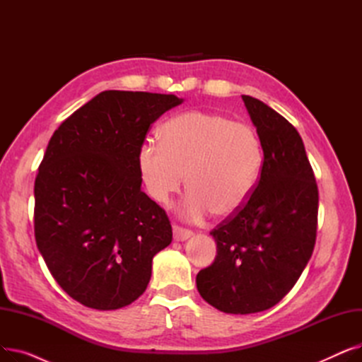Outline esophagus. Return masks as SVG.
I'll list each match as a JSON object with an SVG mask.
<instances>
[{
	"instance_id": "esophagus-1",
	"label": "esophagus",
	"mask_w": 362,
	"mask_h": 362,
	"mask_svg": "<svg viewBox=\"0 0 362 362\" xmlns=\"http://www.w3.org/2000/svg\"><path fill=\"white\" fill-rule=\"evenodd\" d=\"M194 233L187 229H183V227L179 226H173V238L176 242H183L191 238Z\"/></svg>"
}]
</instances>
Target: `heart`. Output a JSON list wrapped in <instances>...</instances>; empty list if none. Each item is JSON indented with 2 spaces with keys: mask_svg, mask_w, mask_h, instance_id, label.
Instances as JSON below:
<instances>
[{
  "mask_svg": "<svg viewBox=\"0 0 362 362\" xmlns=\"http://www.w3.org/2000/svg\"><path fill=\"white\" fill-rule=\"evenodd\" d=\"M161 144L145 141L138 151V170L146 194L165 205L177 194L186 176L187 192L179 216L191 223L213 211L230 217L254 194L264 148L257 129L224 114L187 111L165 122Z\"/></svg>",
  "mask_w": 362,
  "mask_h": 362,
  "instance_id": "heart-1",
  "label": "heart"
}]
</instances>
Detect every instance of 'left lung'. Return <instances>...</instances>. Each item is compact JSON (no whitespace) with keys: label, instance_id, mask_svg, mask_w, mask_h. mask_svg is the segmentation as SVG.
<instances>
[{"label":"left lung","instance_id":"8db88e82","mask_svg":"<svg viewBox=\"0 0 362 362\" xmlns=\"http://www.w3.org/2000/svg\"><path fill=\"white\" fill-rule=\"evenodd\" d=\"M264 148L254 194L210 235L214 262L197 276L199 295L226 314L274 307L298 281L313 255L318 189L298 130L262 101L242 95Z\"/></svg>","mask_w":362,"mask_h":362}]
</instances>
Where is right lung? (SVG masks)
Segmentation results:
<instances>
[{"instance_id":"obj_1","label":"right lung","mask_w":362,"mask_h":362,"mask_svg":"<svg viewBox=\"0 0 362 362\" xmlns=\"http://www.w3.org/2000/svg\"><path fill=\"white\" fill-rule=\"evenodd\" d=\"M176 95L104 90L54 132L35 179V239L62 289L100 311L146 289L171 243L163 208L142 192L138 151Z\"/></svg>"}]
</instances>
